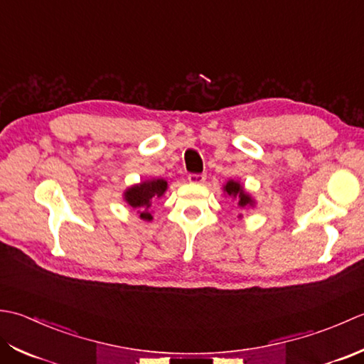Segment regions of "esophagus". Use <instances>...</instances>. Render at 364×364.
<instances>
[{
	"mask_svg": "<svg viewBox=\"0 0 364 364\" xmlns=\"http://www.w3.org/2000/svg\"><path fill=\"white\" fill-rule=\"evenodd\" d=\"M204 181H205V174H190L188 176V182L190 183L199 185V183H203Z\"/></svg>",
	"mask_w": 364,
	"mask_h": 364,
	"instance_id": "obj_1",
	"label": "esophagus"
}]
</instances>
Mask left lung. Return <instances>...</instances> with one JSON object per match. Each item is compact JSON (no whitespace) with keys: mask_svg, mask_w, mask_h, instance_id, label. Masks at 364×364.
<instances>
[{"mask_svg":"<svg viewBox=\"0 0 364 364\" xmlns=\"http://www.w3.org/2000/svg\"><path fill=\"white\" fill-rule=\"evenodd\" d=\"M223 193H225L228 198L234 199L237 209H239V210L250 209V207H255L256 205V201L253 199V196H251L250 193L245 190L243 183H240L239 181L229 179L223 185ZM242 217H243V215L239 213V218H242Z\"/></svg>","mask_w":364,"mask_h":364,"instance_id":"8db88e82","label":"left lung"}]
</instances>
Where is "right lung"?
Returning <instances> with one entry per match:
<instances>
[{"label":"right lung","instance_id":"add662e5","mask_svg":"<svg viewBox=\"0 0 364 364\" xmlns=\"http://www.w3.org/2000/svg\"><path fill=\"white\" fill-rule=\"evenodd\" d=\"M166 190L168 182L165 179H146L125 190L124 201L133 207V209L138 210L141 220L152 221V201L161 198L166 193Z\"/></svg>","mask_w":364,"mask_h":364}]
</instances>
